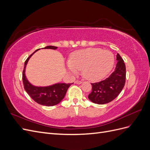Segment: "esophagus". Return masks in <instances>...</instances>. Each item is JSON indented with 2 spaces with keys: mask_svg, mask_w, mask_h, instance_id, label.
<instances>
[{
  "mask_svg": "<svg viewBox=\"0 0 150 150\" xmlns=\"http://www.w3.org/2000/svg\"><path fill=\"white\" fill-rule=\"evenodd\" d=\"M74 83H75L76 84H80L82 83L83 82H82V81H79V80H76Z\"/></svg>",
  "mask_w": 150,
  "mask_h": 150,
  "instance_id": "34e87169",
  "label": "esophagus"
}]
</instances>
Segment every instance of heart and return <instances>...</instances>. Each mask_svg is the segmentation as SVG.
Listing matches in <instances>:
<instances>
[{"label":"heart","instance_id":"obj_1","mask_svg":"<svg viewBox=\"0 0 150 150\" xmlns=\"http://www.w3.org/2000/svg\"><path fill=\"white\" fill-rule=\"evenodd\" d=\"M114 64L115 56L111 51L101 48H88L72 53L67 67L72 74H77L80 69L85 78L99 81L110 73Z\"/></svg>","mask_w":150,"mask_h":150}]
</instances>
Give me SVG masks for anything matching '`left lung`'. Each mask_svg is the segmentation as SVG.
Masks as SVG:
<instances>
[{"mask_svg": "<svg viewBox=\"0 0 150 150\" xmlns=\"http://www.w3.org/2000/svg\"><path fill=\"white\" fill-rule=\"evenodd\" d=\"M117 63L115 71L100 82L91 83L92 91L88 98L93 103L104 104L112 101L123 89L126 81V66L123 59L117 54Z\"/></svg>", "mask_w": 150, "mask_h": 150, "instance_id": "obj_1", "label": "left lung"}]
</instances>
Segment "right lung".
Instances as JSON below:
<instances>
[{"mask_svg": "<svg viewBox=\"0 0 150 150\" xmlns=\"http://www.w3.org/2000/svg\"><path fill=\"white\" fill-rule=\"evenodd\" d=\"M43 49H56L57 47L49 46ZM40 49L36 50L35 52L30 55L24 63V68L22 72V81L25 91L33 100L39 104L46 106H52L59 103L64 98L66 93L69 86L72 84L57 83L46 87H38L32 85L27 79L25 75V69L27 64L30 57L33 54Z\"/></svg>", "mask_w": 150, "mask_h": 150, "instance_id": "add662e5", "label": "right lung"}]
</instances>
